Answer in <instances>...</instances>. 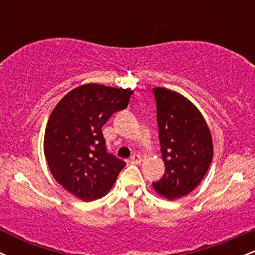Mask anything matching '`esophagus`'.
<instances>
[{"mask_svg": "<svg viewBox=\"0 0 255 255\" xmlns=\"http://www.w3.org/2000/svg\"><path fill=\"white\" fill-rule=\"evenodd\" d=\"M140 162H141V157L139 154H133L130 157V163H133V164H139Z\"/></svg>", "mask_w": 255, "mask_h": 255, "instance_id": "1", "label": "esophagus"}]
</instances>
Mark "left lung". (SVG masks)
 <instances>
[{
  "mask_svg": "<svg viewBox=\"0 0 255 255\" xmlns=\"http://www.w3.org/2000/svg\"><path fill=\"white\" fill-rule=\"evenodd\" d=\"M153 95L165 171L152 184L158 194L171 200L191 193L203 180L212 162V137L188 99L164 87L153 89Z\"/></svg>",
  "mask_w": 255,
  "mask_h": 255,
  "instance_id": "obj_1",
  "label": "left lung"
}]
</instances>
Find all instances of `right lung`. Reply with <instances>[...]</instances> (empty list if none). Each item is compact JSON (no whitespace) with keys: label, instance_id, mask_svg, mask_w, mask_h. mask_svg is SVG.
Returning a JSON list of instances; mask_svg holds the SVG:
<instances>
[{"label":"right lung","instance_id":"1","mask_svg":"<svg viewBox=\"0 0 255 255\" xmlns=\"http://www.w3.org/2000/svg\"><path fill=\"white\" fill-rule=\"evenodd\" d=\"M133 91L87 84L67 93L51 113L44 153L52 176L84 201L102 198L126 162L107 148L102 127L128 107Z\"/></svg>","mask_w":255,"mask_h":255}]
</instances>
